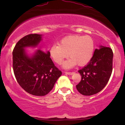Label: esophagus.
Here are the masks:
<instances>
[{"label": "esophagus", "mask_w": 125, "mask_h": 125, "mask_svg": "<svg viewBox=\"0 0 125 125\" xmlns=\"http://www.w3.org/2000/svg\"><path fill=\"white\" fill-rule=\"evenodd\" d=\"M64 73H65L66 74H69V75H72V74L74 73V72H65Z\"/></svg>", "instance_id": "1"}]
</instances>
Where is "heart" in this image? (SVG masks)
Returning <instances> with one entry per match:
<instances>
[{
  "label": "heart",
  "mask_w": 125,
  "mask_h": 125,
  "mask_svg": "<svg viewBox=\"0 0 125 125\" xmlns=\"http://www.w3.org/2000/svg\"><path fill=\"white\" fill-rule=\"evenodd\" d=\"M94 49V41L89 36L69 35L54 44L49 49L50 56L56 63L61 64L63 60L71 57L63 63L64 68H71L77 64L82 66L91 60Z\"/></svg>",
  "instance_id": "heart-1"
}]
</instances>
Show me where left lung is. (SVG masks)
<instances>
[{
    "label": "left lung",
    "instance_id": "8db88e82",
    "mask_svg": "<svg viewBox=\"0 0 125 125\" xmlns=\"http://www.w3.org/2000/svg\"><path fill=\"white\" fill-rule=\"evenodd\" d=\"M113 53L109 47L96 49L89 63L78 71L81 81L76 85L80 94L90 96L101 91L106 85L112 72Z\"/></svg>",
    "mask_w": 125,
    "mask_h": 125
}]
</instances>
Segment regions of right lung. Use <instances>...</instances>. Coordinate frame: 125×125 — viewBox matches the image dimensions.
Returning a JSON list of instances; mask_svg holds the SVG:
<instances>
[{"label": "right lung", "mask_w": 125, "mask_h": 125, "mask_svg": "<svg viewBox=\"0 0 125 125\" xmlns=\"http://www.w3.org/2000/svg\"><path fill=\"white\" fill-rule=\"evenodd\" d=\"M42 35L30 34L18 42L13 51V69L16 81L26 92L42 96L53 87L62 72L50 58L49 52L39 49L31 57L26 53V47H35Z\"/></svg>", "instance_id": "obj_1"}]
</instances>
